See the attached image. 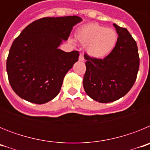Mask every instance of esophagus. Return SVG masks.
<instances>
[{
	"label": "esophagus",
	"mask_w": 150,
	"mask_h": 150,
	"mask_svg": "<svg viewBox=\"0 0 150 150\" xmlns=\"http://www.w3.org/2000/svg\"><path fill=\"white\" fill-rule=\"evenodd\" d=\"M84 55H83V54H80L79 55V61H84Z\"/></svg>",
	"instance_id": "34e87169"
}]
</instances>
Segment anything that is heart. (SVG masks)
<instances>
[{"mask_svg":"<svg viewBox=\"0 0 150 150\" xmlns=\"http://www.w3.org/2000/svg\"><path fill=\"white\" fill-rule=\"evenodd\" d=\"M76 37L82 44L87 46L88 55L95 59L109 55L118 41V34L114 29L106 28L96 23L83 26L77 31Z\"/></svg>","mask_w":150,"mask_h":150,"instance_id":"heart-1","label":"heart"}]
</instances>
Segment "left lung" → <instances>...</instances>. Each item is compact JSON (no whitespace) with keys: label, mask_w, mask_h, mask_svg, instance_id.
<instances>
[{"label":"left lung","mask_w":150,"mask_h":150,"mask_svg":"<svg viewBox=\"0 0 150 150\" xmlns=\"http://www.w3.org/2000/svg\"><path fill=\"white\" fill-rule=\"evenodd\" d=\"M118 41L104 59L85 54L86 71L83 87L87 95L100 103L115 101L126 95L134 84L140 65L137 43L125 28L113 24Z\"/></svg>","instance_id":"left-lung-1"}]
</instances>
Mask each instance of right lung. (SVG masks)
Segmentation results:
<instances>
[{
	"mask_svg": "<svg viewBox=\"0 0 150 150\" xmlns=\"http://www.w3.org/2000/svg\"><path fill=\"white\" fill-rule=\"evenodd\" d=\"M81 21L76 16L40 18L13 41L6 71L12 88L20 98L42 104L59 95L64 77L78 61L79 53L65 52L58 47Z\"/></svg>",
	"mask_w": 150,
	"mask_h": 150,
	"instance_id": "add662e5",
	"label": "right lung"
}]
</instances>
